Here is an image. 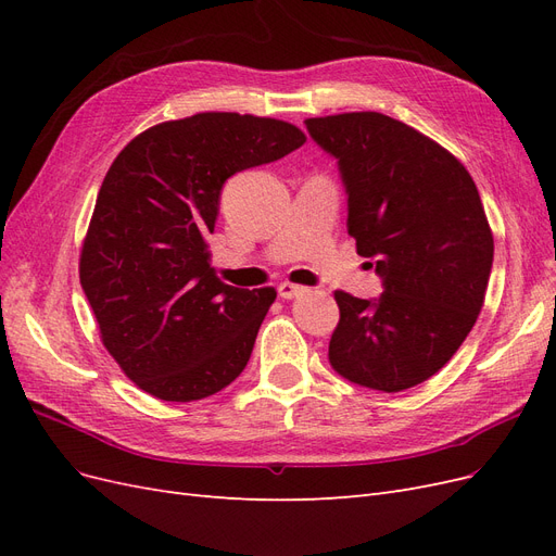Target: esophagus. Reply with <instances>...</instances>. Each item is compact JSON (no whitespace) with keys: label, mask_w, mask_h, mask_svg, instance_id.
I'll use <instances>...</instances> for the list:
<instances>
[{"label":"esophagus","mask_w":556,"mask_h":556,"mask_svg":"<svg viewBox=\"0 0 556 556\" xmlns=\"http://www.w3.org/2000/svg\"><path fill=\"white\" fill-rule=\"evenodd\" d=\"M301 292H304V288H301V285H294V282H280V285H278V294H280L282 299H294V296H299Z\"/></svg>","instance_id":"34e87169"}]
</instances>
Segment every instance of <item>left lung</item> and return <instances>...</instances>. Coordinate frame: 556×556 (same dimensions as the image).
<instances>
[{"label":"left lung","mask_w":556,"mask_h":556,"mask_svg":"<svg viewBox=\"0 0 556 556\" xmlns=\"http://www.w3.org/2000/svg\"><path fill=\"white\" fill-rule=\"evenodd\" d=\"M339 160L348 233L376 257L378 301L336 290L329 362L350 382L403 392L452 359L484 304L494 237L473 178L441 143L376 111L308 117Z\"/></svg>","instance_id":"left-lung-1"}]
</instances>
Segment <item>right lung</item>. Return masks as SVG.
I'll use <instances>...</instances> for the list:
<instances>
[{
	"mask_svg": "<svg viewBox=\"0 0 556 556\" xmlns=\"http://www.w3.org/2000/svg\"><path fill=\"white\" fill-rule=\"evenodd\" d=\"M304 143L292 123L208 111L150 127L117 153L78 276L104 348L139 390L185 403L241 376L276 290L223 282L206 237L229 176Z\"/></svg>",
	"mask_w": 556,
	"mask_h": 556,
	"instance_id": "right-lung-1",
	"label": "right lung"
}]
</instances>
